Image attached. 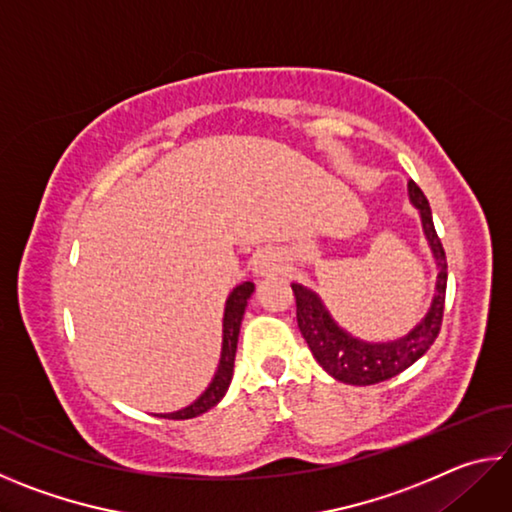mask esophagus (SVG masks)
<instances>
[{
	"mask_svg": "<svg viewBox=\"0 0 512 512\" xmlns=\"http://www.w3.org/2000/svg\"><path fill=\"white\" fill-rule=\"evenodd\" d=\"M277 268V264H275V259L271 257V255H262L255 262V271L259 273V275H271L273 271Z\"/></svg>",
	"mask_w": 512,
	"mask_h": 512,
	"instance_id": "esophagus-1",
	"label": "esophagus"
}]
</instances>
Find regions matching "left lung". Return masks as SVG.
I'll use <instances>...</instances> for the list:
<instances>
[{
  "mask_svg": "<svg viewBox=\"0 0 512 512\" xmlns=\"http://www.w3.org/2000/svg\"><path fill=\"white\" fill-rule=\"evenodd\" d=\"M409 196L413 205L420 210L424 235L429 239L433 257H436L438 264L436 296H433L431 309L411 334L393 343H363L359 339H352L348 332H343L329 318L316 293L300 287V284H291L293 296H296V318L302 339L307 341L311 354H314L320 366L334 379L343 381V384L370 386L400 375L402 370L413 366L431 348V343L436 341L440 332V325H443L447 291L445 248L440 244L436 228H433L427 196L422 194V189L413 180L409 183Z\"/></svg>",
  "mask_w": 512,
  "mask_h": 512,
  "instance_id": "1",
  "label": "left lung"
}]
</instances>
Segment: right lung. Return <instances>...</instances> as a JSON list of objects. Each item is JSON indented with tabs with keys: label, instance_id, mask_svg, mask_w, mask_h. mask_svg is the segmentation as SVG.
Instances as JSON below:
<instances>
[{
	"label": "right lung",
	"instance_id": "1",
	"mask_svg": "<svg viewBox=\"0 0 512 512\" xmlns=\"http://www.w3.org/2000/svg\"><path fill=\"white\" fill-rule=\"evenodd\" d=\"M255 284L253 282H244L230 293L228 302H225V318H223V350H221V361H219V370L212 379V384L207 386V391L198 397L194 404H189L187 409L176 411V413H167L160 415V418H169V420H189L196 418L205 411H210L214 404L221 402V397L228 391L230 381H232V370H235V354H237V341H239V327H241V318H244V311L248 305V298L253 296Z\"/></svg>",
	"mask_w": 512,
	"mask_h": 512
}]
</instances>
